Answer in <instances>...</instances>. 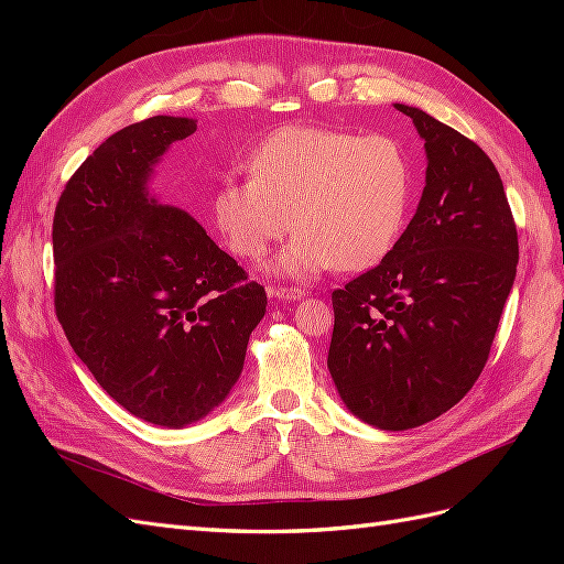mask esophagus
Here are the masks:
<instances>
[{"label":"esophagus","instance_id":"esophagus-1","mask_svg":"<svg viewBox=\"0 0 564 564\" xmlns=\"http://www.w3.org/2000/svg\"><path fill=\"white\" fill-rule=\"evenodd\" d=\"M270 296H275L278 301H301L305 294L299 286H270L268 289Z\"/></svg>","mask_w":564,"mask_h":564}]
</instances>
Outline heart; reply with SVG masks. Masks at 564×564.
I'll use <instances>...</instances> for the list:
<instances>
[{"label": "heart", "instance_id": "heart-1", "mask_svg": "<svg viewBox=\"0 0 564 564\" xmlns=\"http://www.w3.org/2000/svg\"><path fill=\"white\" fill-rule=\"evenodd\" d=\"M249 178L220 181L214 224L232 253L256 261L289 230L270 270L311 278L377 265L398 242L412 199V166L388 135L329 127H282L247 160Z\"/></svg>", "mask_w": 564, "mask_h": 564}]
</instances>
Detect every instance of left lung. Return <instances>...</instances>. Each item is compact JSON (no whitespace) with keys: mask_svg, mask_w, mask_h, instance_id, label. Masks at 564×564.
I'll return each instance as SVG.
<instances>
[{"mask_svg":"<svg viewBox=\"0 0 564 564\" xmlns=\"http://www.w3.org/2000/svg\"><path fill=\"white\" fill-rule=\"evenodd\" d=\"M425 148L414 218L377 268L332 294L327 367L350 412L406 431L452 409L480 377L516 282L518 230L497 166L412 106Z\"/></svg>","mask_w":564,"mask_h":564,"instance_id":"obj_1","label":"left lung"}]
</instances>
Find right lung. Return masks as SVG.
Wrapping results in <instances>:
<instances>
[{"mask_svg": "<svg viewBox=\"0 0 564 564\" xmlns=\"http://www.w3.org/2000/svg\"><path fill=\"white\" fill-rule=\"evenodd\" d=\"M191 117L158 115L100 143L54 216L56 315L79 360L127 412L183 429L224 404L265 315V289L197 220L150 193Z\"/></svg>", "mask_w": 564, "mask_h": 564, "instance_id": "1", "label": "right lung"}]
</instances>
